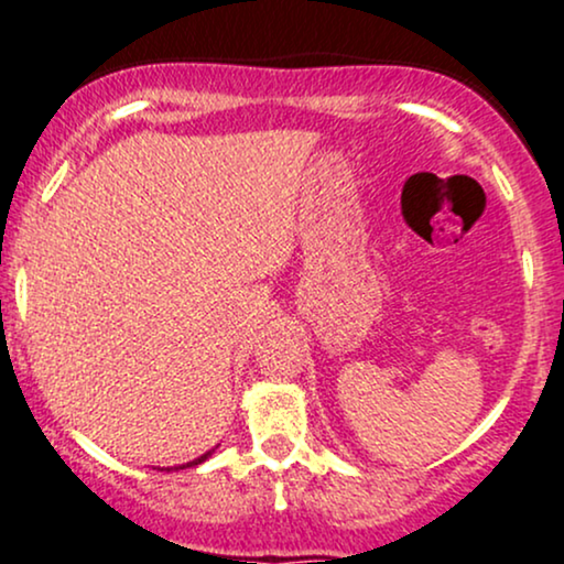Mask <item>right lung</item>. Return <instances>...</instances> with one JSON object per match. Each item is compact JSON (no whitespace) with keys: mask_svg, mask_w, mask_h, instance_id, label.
Returning <instances> with one entry per match:
<instances>
[{"mask_svg":"<svg viewBox=\"0 0 564 564\" xmlns=\"http://www.w3.org/2000/svg\"><path fill=\"white\" fill-rule=\"evenodd\" d=\"M212 453V451H209ZM209 453H204V456L200 458H196V462H191V464H183V467H177V469H185V467H196V464H200V462H206V458H209Z\"/></svg>","mask_w":564,"mask_h":564,"instance_id":"add662e5","label":"right lung"}]
</instances>
